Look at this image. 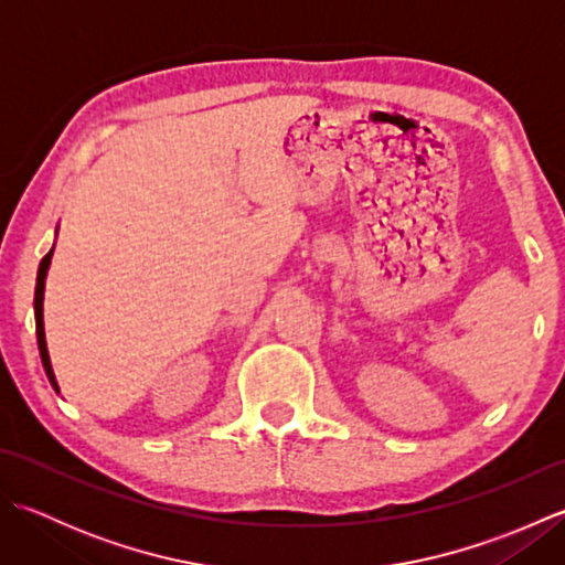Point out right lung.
Wrapping results in <instances>:
<instances>
[{
  "instance_id": "1",
  "label": "right lung",
  "mask_w": 565,
  "mask_h": 565,
  "mask_svg": "<svg viewBox=\"0 0 565 565\" xmlns=\"http://www.w3.org/2000/svg\"><path fill=\"white\" fill-rule=\"evenodd\" d=\"M53 249H55V245H53ZM53 249L47 252V255L41 259V267H39V279H35V298H33V310H35V334H39V352H41V362H43V369H45V374H47V381H51V386L57 391V381H55L53 366H51V356H47L45 330H43V291H45V276H47V267H51Z\"/></svg>"
}]
</instances>
